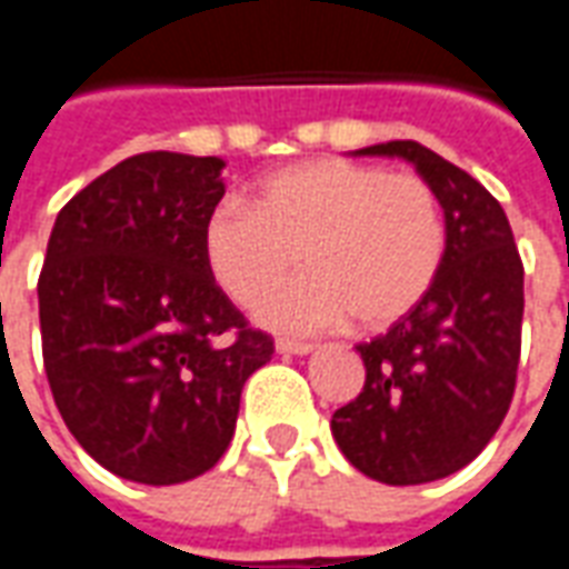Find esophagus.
Here are the masks:
<instances>
[{
	"label": "esophagus",
	"mask_w": 569,
	"mask_h": 569,
	"mask_svg": "<svg viewBox=\"0 0 569 569\" xmlns=\"http://www.w3.org/2000/svg\"><path fill=\"white\" fill-rule=\"evenodd\" d=\"M277 350H280V353H298V357H301V353H310L313 345H310V341H296V338H277Z\"/></svg>",
	"instance_id": "34e87169"
}]
</instances>
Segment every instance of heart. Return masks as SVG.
Masks as SVG:
<instances>
[{
	"label": "heart",
	"instance_id": "1",
	"mask_svg": "<svg viewBox=\"0 0 569 569\" xmlns=\"http://www.w3.org/2000/svg\"><path fill=\"white\" fill-rule=\"evenodd\" d=\"M448 252L439 194L418 173L320 158L264 176L252 207L216 203L203 222V259L237 305H256L298 264L308 273L261 305V320L320 332L357 317L387 329L427 298Z\"/></svg>",
	"mask_w": 569,
	"mask_h": 569
}]
</instances>
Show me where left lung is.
Listing matches in <instances>:
<instances>
[{
    "label": "left lung",
    "instance_id": "1",
    "mask_svg": "<svg viewBox=\"0 0 569 569\" xmlns=\"http://www.w3.org/2000/svg\"><path fill=\"white\" fill-rule=\"evenodd\" d=\"M357 154L415 163L439 194L448 252L418 308L357 345L366 383L332 415V436L362 476L423 485L472 463L512 406L525 264L500 200L457 163L415 140Z\"/></svg>",
    "mask_w": 569,
    "mask_h": 569
}]
</instances>
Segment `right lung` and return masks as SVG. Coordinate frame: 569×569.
I'll list each match as a JSON object with an SVG mask.
<instances>
[{
	"instance_id": "add662e5",
	"label": "right lung",
	"mask_w": 569,
	"mask_h": 569,
	"mask_svg": "<svg viewBox=\"0 0 569 569\" xmlns=\"http://www.w3.org/2000/svg\"><path fill=\"white\" fill-rule=\"evenodd\" d=\"M219 158L146 151L57 212L39 273L44 375L93 460L140 485L219 463L240 390L273 353L203 259Z\"/></svg>"
}]
</instances>
